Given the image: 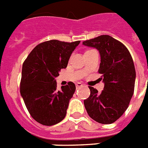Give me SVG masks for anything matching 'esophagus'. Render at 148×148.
Returning a JSON list of instances; mask_svg holds the SVG:
<instances>
[{"instance_id": "34e87169", "label": "esophagus", "mask_w": 148, "mask_h": 148, "mask_svg": "<svg viewBox=\"0 0 148 148\" xmlns=\"http://www.w3.org/2000/svg\"><path fill=\"white\" fill-rule=\"evenodd\" d=\"M83 86L82 83L78 82V83H77V84H76V87H77V88H78V87H80V86Z\"/></svg>"}]
</instances>
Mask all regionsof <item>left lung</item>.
I'll return each instance as SVG.
<instances>
[{
    "label": "left lung",
    "mask_w": 148,
    "mask_h": 148,
    "mask_svg": "<svg viewBox=\"0 0 148 148\" xmlns=\"http://www.w3.org/2000/svg\"><path fill=\"white\" fill-rule=\"evenodd\" d=\"M97 49L100 55L99 73L104 83L101 93L89 86L90 95L84 99L91 119L101 124H112L123 115L134 93L136 72L128 49L110 36L103 35L83 42Z\"/></svg>",
    "instance_id": "left-lung-1"
}]
</instances>
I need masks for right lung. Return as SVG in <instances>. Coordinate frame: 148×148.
I'll return each instance as SVG.
<instances>
[{"label":"right lung","instance_id":"obj_1","mask_svg":"<svg viewBox=\"0 0 148 148\" xmlns=\"http://www.w3.org/2000/svg\"><path fill=\"white\" fill-rule=\"evenodd\" d=\"M80 42H44L35 47L23 64L20 94L31 116L43 125H54L65 117L76 86L69 82L58 90L55 77L67 68Z\"/></svg>","mask_w":148,"mask_h":148}]
</instances>
